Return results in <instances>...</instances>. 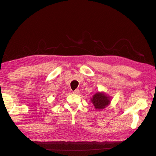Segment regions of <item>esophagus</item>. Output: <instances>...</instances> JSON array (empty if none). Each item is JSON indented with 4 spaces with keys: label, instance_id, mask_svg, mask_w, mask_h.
Masks as SVG:
<instances>
[{
    "label": "esophagus",
    "instance_id": "1",
    "mask_svg": "<svg viewBox=\"0 0 156 156\" xmlns=\"http://www.w3.org/2000/svg\"><path fill=\"white\" fill-rule=\"evenodd\" d=\"M73 94H78L79 93V89H76L73 92Z\"/></svg>",
    "mask_w": 156,
    "mask_h": 156
}]
</instances>
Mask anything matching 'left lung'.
Returning a JSON list of instances; mask_svg holds the SVG:
<instances>
[{"mask_svg":"<svg viewBox=\"0 0 156 156\" xmlns=\"http://www.w3.org/2000/svg\"><path fill=\"white\" fill-rule=\"evenodd\" d=\"M91 101L93 105L95 107V108L98 110L103 109L107 107L110 103V98L107 96L106 94L98 92L95 95H94L93 98L91 99Z\"/></svg>","mask_w":156,"mask_h":156,"instance_id":"1","label":"left lung"}]
</instances>
